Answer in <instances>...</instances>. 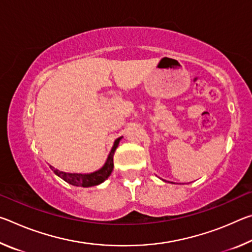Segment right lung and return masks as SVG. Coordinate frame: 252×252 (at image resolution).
Listing matches in <instances>:
<instances>
[{"label": "right lung", "mask_w": 252, "mask_h": 252, "mask_svg": "<svg viewBox=\"0 0 252 252\" xmlns=\"http://www.w3.org/2000/svg\"><path fill=\"white\" fill-rule=\"evenodd\" d=\"M122 139V136L118 138L113 143V147L111 149L108 158H106L105 163L103 167L96 170L94 172L91 173H70V172H63L60 171V170L55 169L53 167H50L52 169V171L57 174L59 178H61L62 180L69 183V185L75 186V187H83V188H89V187H94L97 185H101L102 182H104L106 179L110 177L111 172L113 170V156L114 152H116L117 148L119 146V142Z\"/></svg>", "instance_id": "right-lung-1"}]
</instances>
